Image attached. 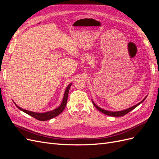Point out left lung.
Masks as SVG:
<instances>
[{"label": "left lung", "mask_w": 159, "mask_h": 159, "mask_svg": "<svg viewBox=\"0 0 159 159\" xmlns=\"http://www.w3.org/2000/svg\"><path fill=\"white\" fill-rule=\"evenodd\" d=\"M146 98H147V97H145V98H144L140 103H139L138 104H137V105H134V106H133V107H130V108H128V109H125V110L120 111H109L104 110V109H102V108L99 107L98 106H97V105H96L94 103V102H93V105L95 106V107L97 108V109L99 111H101V112L104 113V114H105V115H109V116H112V117H121V116H123V115L127 114L129 112L131 111H132L133 109H134V108L137 107L139 104H141V103H143V102H144V100H145Z\"/></svg>", "instance_id": "left-lung-1"}]
</instances>
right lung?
Segmentation results:
<instances>
[{
    "label": "right lung",
    "instance_id": "add662e5",
    "mask_svg": "<svg viewBox=\"0 0 159 159\" xmlns=\"http://www.w3.org/2000/svg\"><path fill=\"white\" fill-rule=\"evenodd\" d=\"M71 84H70L68 87H67L65 93H64V99L63 101H62V103L60 105V106L59 107H57V109L51 111H48L46 113H35V112H32V111H30L28 110H25L24 109L20 108V107H18V105H16V107L21 111H22L23 112H25L26 113H27L28 115H30V116L34 117L35 119L39 120V121H47V120L51 119L52 118H54L57 115H60L62 111H63L64 109L66 107V105L67 104V101H68V93H69V90L70 88Z\"/></svg>",
    "mask_w": 159,
    "mask_h": 159
}]
</instances>
